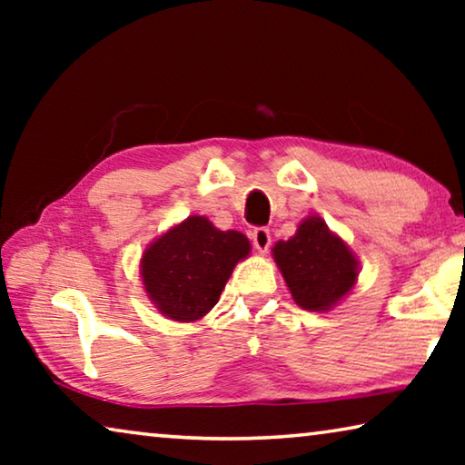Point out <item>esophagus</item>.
Instances as JSON below:
<instances>
[{
    "mask_svg": "<svg viewBox=\"0 0 465 465\" xmlns=\"http://www.w3.org/2000/svg\"><path fill=\"white\" fill-rule=\"evenodd\" d=\"M252 243H254V248L261 252V254H266L271 248V232L266 230V227H256V230L252 232Z\"/></svg>",
    "mask_w": 465,
    "mask_h": 465,
    "instance_id": "1",
    "label": "esophagus"
}]
</instances>
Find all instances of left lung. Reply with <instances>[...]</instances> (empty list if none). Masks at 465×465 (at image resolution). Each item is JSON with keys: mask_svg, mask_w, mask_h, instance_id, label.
Here are the masks:
<instances>
[{"mask_svg": "<svg viewBox=\"0 0 465 465\" xmlns=\"http://www.w3.org/2000/svg\"><path fill=\"white\" fill-rule=\"evenodd\" d=\"M272 252L291 295L303 310H330L357 281L355 254L320 217L305 219L293 238L277 242Z\"/></svg>", "mask_w": 465, "mask_h": 465, "instance_id": "left-lung-1", "label": "left lung"}]
</instances>
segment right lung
I'll return each instance as SVG.
<instances>
[{"instance_id":"1","label":"right lung","mask_w":465,"mask_h":465,"mask_svg":"<svg viewBox=\"0 0 465 465\" xmlns=\"http://www.w3.org/2000/svg\"><path fill=\"white\" fill-rule=\"evenodd\" d=\"M248 252L243 233L217 230L199 215L188 217L157 238L141 258L147 297L170 320H201L215 308L233 266Z\"/></svg>"}]
</instances>
